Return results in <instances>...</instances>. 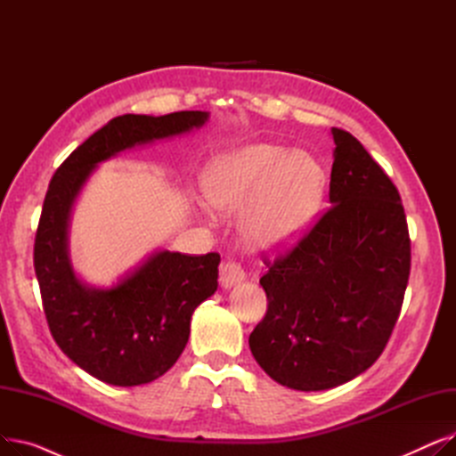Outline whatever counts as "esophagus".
<instances>
[{
	"instance_id": "1",
	"label": "esophagus",
	"mask_w": 456,
	"mask_h": 456,
	"mask_svg": "<svg viewBox=\"0 0 456 456\" xmlns=\"http://www.w3.org/2000/svg\"><path fill=\"white\" fill-rule=\"evenodd\" d=\"M244 279H246V273L240 268V265H236V262L229 260L220 266V282L224 289H231V286L242 282Z\"/></svg>"
}]
</instances>
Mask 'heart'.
Returning <instances> with one entry per match:
<instances>
[{"label": "heart", "mask_w": 456, "mask_h": 456, "mask_svg": "<svg viewBox=\"0 0 456 456\" xmlns=\"http://www.w3.org/2000/svg\"><path fill=\"white\" fill-rule=\"evenodd\" d=\"M205 196L218 212L242 210L246 240L265 253L296 246L318 214L325 167L305 151L249 143L216 157L205 172Z\"/></svg>", "instance_id": "heart-1"}]
</instances>
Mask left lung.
Returning <instances> with one entry per match:
<instances>
[{
	"label": "left lung",
	"instance_id": "8db88e82",
	"mask_svg": "<svg viewBox=\"0 0 456 456\" xmlns=\"http://www.w3.org/2000/svg\"><path fill=\"white\" fill-rule=\"evenodd\" d=\"M329 210L297 246L266 260L268 310L249 347L279 385L340 387L385 351L411 275L399 191L351 133L332 127Z\"/></svg>",
	"mask_w": 456,
	"mask_h": 456
}]
</instances>
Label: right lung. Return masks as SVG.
I'll return each mask as SVG.
<instances>
[{
	"mask_svg": "<svg viewBox=\"0 0 456 456\" xmlns=\"http://www.w3.org/2000/svg\"><path fill=\"white\" fill-rule=\"evenodd\" d=\"M207 119L203 110L118 116L59 166L47 188L35 236L44 314L69 361L107 385H146L177 362L190 337L191 314L218 289L220 255L157 251L110 289H94L69 262L71 207L100 162L200 129Z\"/></svg>",
	"mask_w": 456,
	"mask_h": 456,
	"instance_id": "1",
	"label": "right lung"
}]
</instances>
